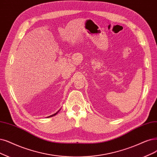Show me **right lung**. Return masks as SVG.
Wrapping results in <instances>:
<instances>
[{"label": "right lung", "instance_id": "obj_1", "mask_svg": "<svg viewBox=\"0 0 157 157\" xmlns=\"http://www.w3.org/2000/svg\"><path fill=\"white\" fill-rule=\"evenodd\" d=\"M58 112H59V111H58ZM58 112H57L56 113H55V114H52V115H51V116H49V117H54V116H55V115H56L57 113H58Z\"/></svg>", "mask_w": 157, "mask_h": 157}]
</instances>
